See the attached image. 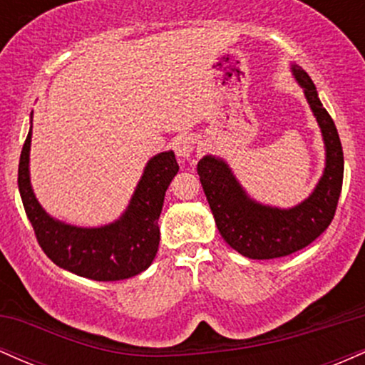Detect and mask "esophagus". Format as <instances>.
<instances>
[{"label": "esophagus", "mask_w": 365, "mask_h": 365, "mask_svg": "<svg viewBox=\"0 0 365 365\" xmlns=\"http://www.w3.org/2000/svg\"><path fill=\"white\" fill-rule=\"evenodd\" d=\"M194 148H195V139L190 135V133H182V135H178L177 139L173 140L175 154L182 159L190 158V154L194 153Z\"/></svg>", "instance_id": "34e87169"}]
</instances>
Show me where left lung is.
Returning a JSON list of instances; mask_svg holds the SVG:
<instances>
[{
    "label": "left lung",
    "mask_w": 365,
    "mask_h": 365,
    "mask_svg": "<svg viewBox=\"0 0 365 365\" xmlns=\"http://www.w3.org/2000/svg\"><path fill=\"white\" fill-rule=\"evenodd\" d=\"M292 73L319 125L326 148V166L316 188L299 206L279 209L255 202L221 158L204 156L197 163L204 194L221 237L249 259H276L312 244L328 228L336 211L343 183V149L329 113L317 98L307 72L292 65Z\"/></svg>",
    "instance_id": "obj_1"
}]
</instances>
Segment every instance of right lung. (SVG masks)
<instances>
[{
  "instance_id": "add662e5",
  "label": "right lung",
  "mask_w": 365,
  "mask_h": 365,
  "mask_svg": "<svg viewBox=\"0 0 365 365\" xmlns=\"http://www.w3.org/2000/svg\"><path fill=\"white\" fill-rule=\"evenodd\" d=\"M32 127L19 163V190L41 249L56 266L94 282H118L142 273L153 264L159 247L158 220L165 194L178 173L173 150L149 159L120 220L98 228L54 220L37 202L29 175Z\"/></svg>"
}]
</instances>
